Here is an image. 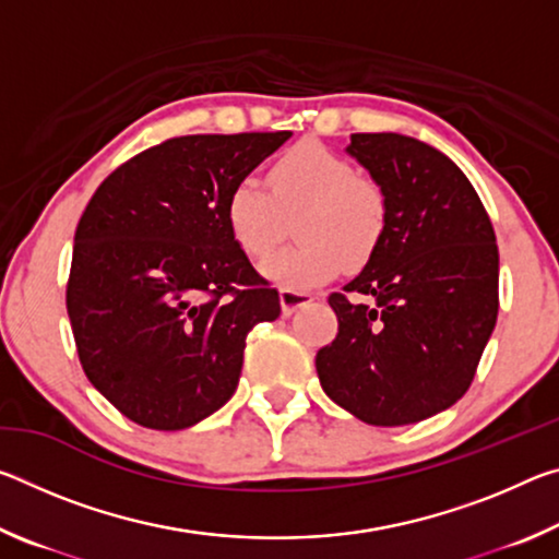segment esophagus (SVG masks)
I'll use <instances>...</instances> for the list:
<instances>
[{"mask_svg":"<svg viewBox=\"0 0 559 559\" xmlns=\"http://www.w3.org/2000/svg\"><path fill=\"white\" fill-rule=\"evenodd\" d=\"M316 296L308 290H296V288H281V308H283V316H293L298 308L308 306V302H313Z\"/></svg>","mask_w":559,"mask_h":559,"instance_id":"34e87169","label":"esophagus"}]
</instances>
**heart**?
I'll return each instance as SVG.
<instances>
[{
	"instance_id": "obj_1",
	"label": "heart",
	"mask_w": 559,
	"mask_h": 559,
	"mask_svg": "<svg viewBox=\"0 0 559 559\" xmlns=\"http://www.w3.org/2000/svg\"><path fill=\"white\" fill-rule=\"evenodd\" d=\"M296 214L300 241L273 253L261 271L300 290L335 278L345 259L372 257L386 229V197L343 155L300 143L269 167V189L259 179H239L224 204L231 239L249 259L269 257Z\"/></svg>"
}]
</instances>
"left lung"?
<instances>
[{
    "mask_svg": "<svg viewBox=\"0 0 559 559\" xmlns=\"http://www.w3.org/2000/svg\"><path fill=\"white\" fill-rule=\"evenodd\" d=\"M347 155L384 192L386 229L345 293L328 298L337 337L318 349L316 370L359 421L402 427L449 409L473 382L498 318L496 234L468 177L437 147L355 132Z\"/></svg>",
    "mask_w": 559,
    "mask_h": 559,
    "instance_id": "obj_1",
    "label": "left lung"
}]
</instances>
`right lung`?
I'll use <instances>...</instances> for the list:
<instances>
[{
	"instance_id": "add662e5",
	"label": "right lung",
	"mask_w": 559,
	"mask_h": 559,
	"mask_svg": "<svg viewBox=\"0 0 559 559\" xmlns=\"http://www.w3.org/2000/svg\"><path fill=\"white\" fill-rule=\"evenodd\" d=\"M290 138L185 135L103 179L73 236L66 308L91 384L147 429L200 424L231 400L246 335L281 316L234 243L231 187Z\"/></svg>"
}]
</instances>
